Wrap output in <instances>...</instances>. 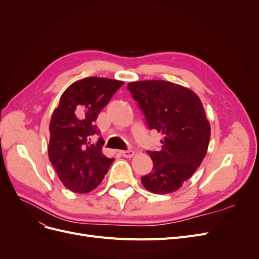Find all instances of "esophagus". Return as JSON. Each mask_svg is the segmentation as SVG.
<instances>
[{
    "label": "esophagus",
    "instance_id": "obj_1",
    "mask_svg": "<svg viewBox=\"0 0 259 259\" xmlns=\"http://www.w3.org/2000/svg\"><path fill=\"white\" fill-rule=\"evenodd\" d=\"M134 151L131 150V149H128V150H122L121 151V154L124 156V158H132L133 155H134Z\"/></svg>",
    "mask_w": 259,
    "mask_h": 259
}]
</instances>
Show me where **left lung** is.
Here are the masks:
<instances>
[{
  "label": "left lung",
  "mask_w": 259,
  "mask_h": 259,
  "mask_svg": "<svg viewBox=\"0 0 259 259\" xmlns=\"http://www.w3.org/2000/svg\"><path fill=\"white\" fill-rule=\"evenodd\" d=\"M148 126L163 135L159 151H147L153 161L142 177L148 191L166 194L178 190L204 159L210 126L199 96L182 85L162 80L127 84Z\"/></svg>",
  "instance_id": "left-lung-1"
}]
</instances>
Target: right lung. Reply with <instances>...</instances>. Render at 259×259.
Wrapping results in <instances>:
<instances>
[{
	"label": "right lung",
	"mask_w": 259,
	"mask_h": 259,
	"mask_svg": "<svg viewBox=\"0 0 259 259\" xmlns=\"http://www.w3.org/2000/svg\"><path fill=\"white\" fill-rule=\"evenodd\" d=\"M122 85V81L90 76L62 93L50 123L49 158L69 190H94L114 161L101 150L104 140L98 138L96 120Z\"/></svg>",
	"instance_id": "obj_1"
}]
</instances>
